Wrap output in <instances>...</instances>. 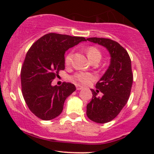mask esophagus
I'll return each mask as SVG.
<instances>
[{"label":"esophagus","instance_id":"obj_1","mask_svg":"<svg viewBox=\"0 0 154 154\" xmlns=\"http://www.w3.org/2000/svg\"><path fill=\"white\" fill-rule=\"evenodd\" d=\"M76 88H77V90H81L83 89V86H80V85H76Z\"/></svg>","mask_w":154,"mask_h":154}]
</instances>
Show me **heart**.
Returning a JSON list of instances; mask_svg holds the SVG:
<instances>
[{
    "mask_svg": "<svg viewBox=\"0 0 154 154\" xmlns=\"http://www.w3.org/2000/svg\"><path fill=\"white\" fill-rule=\"evenodd\" d=\"M87 55H88V57L90 61L97 58L100 59V57H101V54H100V51L97 48L94 47H90L88 48V50H87ZM71 57H72V54L71 53L66 55V59H65V62H66V64H69L71 63ZM72 80L76 82H79V83H82V84L86 85L94 80V76L93 74H90V73L81 72L75 74L72 77Z\"/></svg>",
    "mask_w": 154,
    "mask_h": 154,
    "instance_id": "1",
    "label": "heart"
}]
</instances>
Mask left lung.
I'll return each mask as SVG.
<instances>
[{
	"instance_id": "1",
	"label": "left lung",
	"mask_w": 154,
	"mask_h": 154,
	"mask_svg": "<svg viewBox=\"0 0 154 154\" xmlns=\"http://www.w3.org/2000/svg\"><path fill=\"white\" fill-rule=\"evenodd\" d=\"M87 40L104 47L110 55V63L106 72L96 84V91L91 89L92 99L86 106L90 120L104 124L114 119L128 100L133 84L131 60L128 53L113 40L88 38ZM103 95L100 97L97 93Z\"/></svg>"
}]
</instances>
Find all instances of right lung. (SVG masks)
<instances>
[{"instance_id": "add662e5", "label": "right lung", "mask_w": 154, "mask_h": 154, "mask_svg": "<svg viewBox=\"0 0 154 154\" xmlns=\"http://www.w3.org/2000/svg\"><path fill=\"white\" fill-rule=\"evenodd\" d=\"M86 41L84 37L48 33L29 48L21 68V81L24 100L35 116L49 121L61 114L65 100L76 87L66 82L60 86L51 83L65 69L66 51Z\"/></svg>"}]
</instances>
